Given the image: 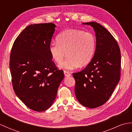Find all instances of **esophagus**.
I'll use <instances>...</instances> for the list:
<instances>
[{
  "label": "esophagus",
  "mask_w": 132,
  "mask_h": 132,
  "mask_svg": "<svg viewBox=\"0 0 132 132\" xmlns=\"http://www.w3.org/2000/svg\"><path fill=\"white\" fill-rule=\"evenodd\" d=\"M64 75H65V77H68V76H70V75H71V74H70L69 72H67V71H64Z\"/></svg>",
  "instance_id": "34e87169"
}]
</instances>
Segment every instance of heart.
<instances>
[{
  "mask_svg": "<svg viewBox=\"0 0 132 132\" xmlns=\"http://www.w3.org/2000/svg\"><path fill=\"white\" fill-rule=\"evenodd\" d=\"M56 41L57 43H51L49 47L51 58L59 64L66 53L68 57L59 65L60 69L73 70L86 66L94 57L96 40L95 35L90 32L68 29L57 35Z\"/></svg>",
  "mask_w": 132,
  "mask_h": 132,
  "instance_id": "heart-1",
  "label": "heart"
}]
</instances>
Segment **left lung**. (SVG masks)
<instances>
[{
    "label": "left lung",
    "instance_id": "obj_1",
    "mask_svg": "<svg viewBox=\"0 0 132 132\" xmlns=\"http://www.w3.org/2000/svg\"><path fill=\"white\" fill-rule=\"evenodd\" d=\"M83 24L94 28L96 46L91 62L82 71L73 73L75 95L84 106L96 108L108 100L119 82L120 50L114 37L102 25L95 22Z\"/></svg>",
    "mask_w": 132,
    "mask_h": 132
}]
</instances>
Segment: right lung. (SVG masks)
Masks as SVG:
<instances>
[{
  "mask_svg": "<svg viewBox=\"0 0 132 132\" xmlns=\"http://www.w3.org/2000/svg\"><path fill=\"white\" fill-rule=\"evenodd\" d=\"M55 27L53 23L28 26L12 48L9 66L14 92L36 111L46 110L53 105L64 77L49 51Z\"/></svg>",
  "mask_w": 132,
  "mask_h": 132,
  "instance_id": "right-lung-1",
  "label": "right lung"
}]
</instances>
